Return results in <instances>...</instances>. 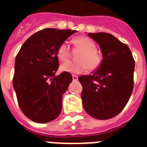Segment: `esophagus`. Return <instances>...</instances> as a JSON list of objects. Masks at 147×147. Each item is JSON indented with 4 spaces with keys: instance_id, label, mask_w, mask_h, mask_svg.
Masks as SVG:
<instances>
[{
    "instance_id": "1",
    "label": "esophagus",
    "mask_w": 147,
    "mask_h": 147,
    "mask_svg": "<svg viewBox=\"0 0 147 147\" xmlns=\"http://www.w3.org/2000/svg\"><path fill=\"white\" fill-rule=\"evenodd\" d=\"M72 79H73V81H77L78 80V77L77 75H72Z\"/></svg>"
}]
</instances>
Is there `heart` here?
<instances>
[{
	"instance_id": "b5f03b06",
	"label": "heart",
	"mask_w": 147,
	"mask_h": 147,
	"mask_svg": "<svg viewBox=\"0 0 147 147\" xmlns=\"http://www.w3.org/2000/svg\"><path fill=\"white\" fill-rule=\"evenodd\" d=\"M75 46L82 49L77 55L76 61H66L61 66L63 72L79 74L86 71H95L100 66L103 61L101 55L96 50V45L91 38L81 36L74 40ZM70 55L69 43L66 41L61 43L57 49V57L61 61H65Z\"/></svg>"
}]
</instances>
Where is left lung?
Returning <instances> with one entry per match:
<instances>
[{"mask_svg":"<svg viewBox=\"0 0 147 147\" xmlns=\"http://www.w3.org/2000/svg\"><path fill=\"white\" fill-rule=\"evenodd\" d=\"M100 46L103 61L92 75L78 78L83 106L92 118L107 120L123 110L132 95L135 61L128 46L109 33H89Z\"/></svg>","mask_w":147,"mask_h":147,"instance_id":"8db88e82","label":"left lung"}]
</instances>
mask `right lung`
<instances>
[{
  "mask_svg": "<svg viewBox=\"0 0 147 147\" xmlns=\"http://www.w3.org/2000/svg\"><path fill=\"white\" fill-rule=\"evenodd\" d=\"M76 30L47 28L29 37L18 53L13 86L18 105L25 115L36 123L57 118L62 109V98L72 81L59 67L57 49Z\"/></svg>",
  "mask_w": 147,
  "mask_h": 147,
  "instance_id": "add662e5",
  "label": "right lung"
}]
</instances>
